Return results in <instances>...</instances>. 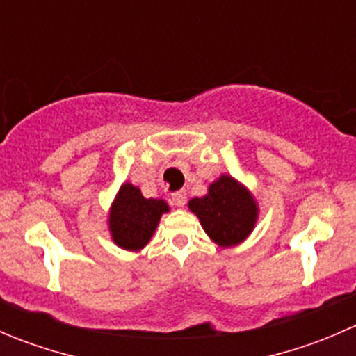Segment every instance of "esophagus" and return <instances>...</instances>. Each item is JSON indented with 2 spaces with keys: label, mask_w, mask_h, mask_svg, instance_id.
<instances>
[{
  "label": "esophagus",
  "mask_w": 356,
  "mask_h": 356,
  "mask_svg": "<svg viewBox=\"0 0 356 356\" xmlns=\"http://www.w3.org/2000/svg\"><path fill=\"white\" fill-rule=\"evenodd\" d=\"M172 203L175 204V207H184L186 204V191L184 189H181V191H175L174 195H172Z\"/></svg>",
  "instance_id": "34e87169"
}]
</instances>
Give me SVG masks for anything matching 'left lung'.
<instances>
[{
    "instance_id": "obj_1",
    "label": "left lung",
    "mask_w": 356,
    "mask_h": 356,
    "mask_svg": "<svg viewBox=\"0 0 356 356\" xmlns=\"http://www.w3.org/2000/svg\"><path fill=\"white\" fill-rule=\"evenodd\" d=\"M188 207L211 241L222 248L245 241L258 218V204L251 193L225 174L208 186L203 198L189 200Z\"/></svg>"
}]
</instances>
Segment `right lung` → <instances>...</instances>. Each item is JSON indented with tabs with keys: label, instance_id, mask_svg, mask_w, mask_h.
<instances>
[{
	"label": "right lung",
	"instance_id": "add662e5",
	"mask_svg": "<svg viewBox=\"0 0 356 356\" xmlns=\"http://www.w3.org/2000/svg\"><path fill=\"white\" fill-rule=\"evenodd\" d=\"M168 204L163 200L145 198L136 186H120L111 203L108 227L117 246L129 251H139L149 243L161 215L167 213Z\"/></svg>",
	"mask_w": 356,
	"mask_h": 356
}]
</instances>
